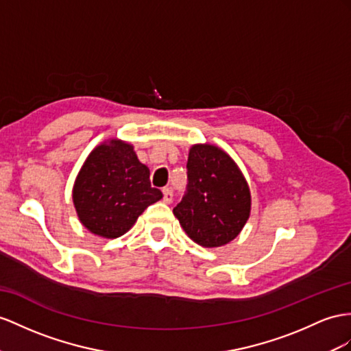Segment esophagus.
I'll use <instances>...</instances> for the list:
<instances>
[{
  "instance_id": "esophagus-1",
  "label": "esophagus",
  "mask_w": 351,
  "mask_h": 351,
  "mask_svg": "<svg viewBox=\"0 0 351 351\" xmlns=\"http://www.w3.org/2000/svg\"><path fill=\"white\" fill-rule=\"evenodd\" d=\"M172 200H173L172 190H170V188H165V190H163V202L165 203H172Z\"/></svg>"
}]
</instances>
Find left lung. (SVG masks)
<instances>
[{"instance_id": "left-lung-1", "label": "left lung", "mask_w": 351, "mask_h": 351, "mask_svg": "<svg viewBox=\"0 0 351 351\" xmlns=\"http://www.w3.org/2000/svg\"><path fill=\"white\" fill-rule=\"evenodd\" d=\"M186 169V194L173 215L197 245L230 243L246 226L252 206L245 175L226 151L212 143L193 145Z\"/></svg>"}]
</instances>
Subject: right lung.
Returning <instances> with one entry per match:
<instances>
[{
    "instance_id": "1",
    "label": "right lung",
    "mask_w": 351,
    "mask_h": 351,
    "mask_svg": "<svg viewBox=\"0 0 351 351\" xmlns=\"http://www.w3.org/2000/svg\"><path fill=\"white\" fill-rule=\"evenodd\" d=\"M163 194L149 182L132 143L108 139L87 156L73 186L80 222L95 236L117 239L125 234L149 204Z\"/></svg>"
}]
</instances>
